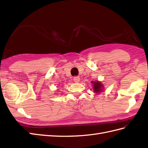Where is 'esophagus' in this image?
Returning a JSON list of instances; mask_svg holds the SVG:
<instances>
[{
  "instance_id": "34e87169",
  "label": "esophagus",
  "mask_w": 148,
  "mask_h": 148,
  "mask_svg": "<svg viewBox=\"0 0 148 148\" xmlns=\"http://www.w3.org/2000/svg\"><path fill=\"white\" fill-rule=\"evenodd\" d=\"M80 81L79 76H75L74 77V81L75 83H79Z\"/></svg>"
}]
</instances>
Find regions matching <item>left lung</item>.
I'll use <instances>...</instances> for the list:
<instances>
[{"instance_id":"left-lung-1","label":"left lung","mask_w":148,"mask_h":148,"mask_svg":"<svg viewBox=\"0 0 148 148\" xmlns=\"http://www.w3.org/2000/svg\"><path fill=\"white\" fill-rule=\"evenodd\" d=\"M92 83H93V91L95 93H100L102 92L103 91V85L100 81H95L93 82L92 81Z\"/></svg>"}]
</instances>
